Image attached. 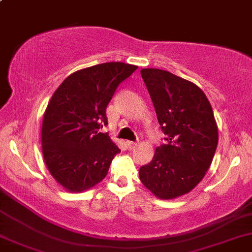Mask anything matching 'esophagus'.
<instances>
[{"label": "esophagus", "mask_w": 252, "mask_h": 252, "mask_svg": "<svg viewBox=\"0 0 252 252\" xmlns=\"http://www.w3.org/2000/svg\"><path fill=\"white\" fill-rule=\"evenodd\" d=\"M139 144L138 142H134V141H127V147H128V150H133V148H135L136 146Z\"/></svg>", "instance_id": "34e87169"}]
</instances>
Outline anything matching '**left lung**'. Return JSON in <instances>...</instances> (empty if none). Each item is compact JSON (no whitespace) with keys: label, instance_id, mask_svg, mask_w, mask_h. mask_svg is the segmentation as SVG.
<instances>
[{"label":"left lung","instance_id":"8db88e82","mask_svg":"<svg viewBox=\"0 0 252 252\" xmlns=\"http://www.w3.org/2000/svg\"><path fill=\"white\" fill-rule=\"evenodd\" d=\"M164 144L150 163L140 167L141 182L155 196L170 200L200 183L212 164L219 132L213 108L191 82L159 69H142Z\"/></svg>","mask_w":252,"mask_h":252}]
</instances>
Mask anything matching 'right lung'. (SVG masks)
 <instances>
[{
  "label": "right lung",
  "mask_w": 252,
  "mask_h": 252,
  "mask_svg": "<svg viewBox=\"0 0 252 252\" xmlns=\"http://www.w3.org/2000/svg\"><path fill=\"white\" fill-rule=\"evenodd\" d=\"M138 66L111 62L70 74L56 90L43 118L42 147L46 167L70 191L93 187L107 175L120 150L108 133L106 107L118 86Z\"/></svg>",
  "instance_id": "add662e5"
}]
</instances>
